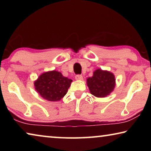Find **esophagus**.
I'll return each instance as SVG.
<instances>
[{
	"instance_id": "obj_1",
	"label": "esophagus",
	"mask_w": 151,
	"mask_h": 151,
	"mask_svg": "<svg viewBox=\"0 0 151 151\" xmlns=\"http://www.w3.org/2000/svg\"><path fill=\"white\" fill-rule=\"evenodd\" d=\"M75 79H76V80H78V81H82L83 79V76H82V75H76L75 76Z\"/></svg>"
}]
</instances>
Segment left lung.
Masks as SVG:
<instances>
[{"label": "left lung", "mask_w": 151, "mask_h": 151, "mask_svg": "<svg viewBox=\"0 0 151 151\" xmlns=\"http://www.w3.org/2000/svg\"><path fill=\"white\" fill-rule=\"evenodd\" d=\"M86 85L93 95L104 98L109 95L115 88V76L110 71L98 68L94 71L93 76L86 79Z\"/></svg>", "instance_id": "1"}]
</instances>
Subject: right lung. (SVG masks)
<instances>
[{"label": "right lung", "mask_w": 151, "mask_h": 151, "mask_svg": "<svg viewBox=\"0 0 151 151\" xmlns=\"http://www.w3.org/2000/svg\"><path fill=\"white\" fill-rule=\"evenodd\" d=\"M72 81L54 70L42 73L34 82V85L35 90L45 100L59 101L68 92Z\"/></svg>", "instance_id": "obj_1"}]
</instances>
